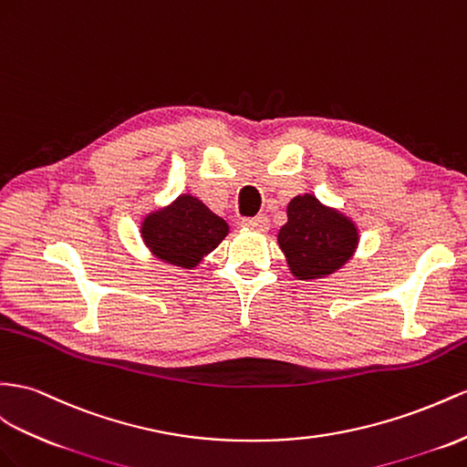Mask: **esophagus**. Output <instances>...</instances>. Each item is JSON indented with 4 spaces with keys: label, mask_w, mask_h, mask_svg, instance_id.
<instances>
[{
    "label": "esophagus",
    "mask_w": 467,
    "mask_h": 467,
    "mask_svg": "<svg viewBox=\"0 0 467 467\" xmlns=\"http://www.w3.org/2000/svg\"><path fill=\"white\" fill-rule=\"evenodd\" d=\"M243 226H246V229L250 231H258V233H266L268 231V217L266 214H256V217H250V219H244L243 221Z\"/></svg>",
    "instance_id": "obj_1"
}]
</instances>
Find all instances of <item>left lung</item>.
<instances>
[{"label": "left lung", "instance_id": "obj_1", "mask_svg": "<svg viewBox=\"0 0 467 467\" xmlns=\"http://www.w3.org/2000/svg\"><path fill=\"white\" fill-rule=\"evenodd\" d=\"M285 213L288 223L278 233V244L297 280L326 278L348 265L358 244L349 217L309 193L294 197Z\"/></svg>", "mask_w": 467, "mask_h": 467}]
</instances>
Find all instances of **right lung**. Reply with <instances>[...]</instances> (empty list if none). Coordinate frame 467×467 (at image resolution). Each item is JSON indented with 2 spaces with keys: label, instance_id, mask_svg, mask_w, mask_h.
Listing matches in <instances>:
<instances>
[{
  "label": "right lung",
  "instance_id": "add662e5",
  "mask_svg": "<svg viewBox=\"0 0 467 467\" xmlns=\"http://www.w3.org/2000/svg\"><path fill=\"white\" fill-rule=\"evenodd\" d=\"M140 233L155 258L191 270L223 243L229 224L197 197L179 195L171 205L150 213Z\"/></svg>",
  "mask_w": 467,
  "mask_h": 467
}]
</instances>
